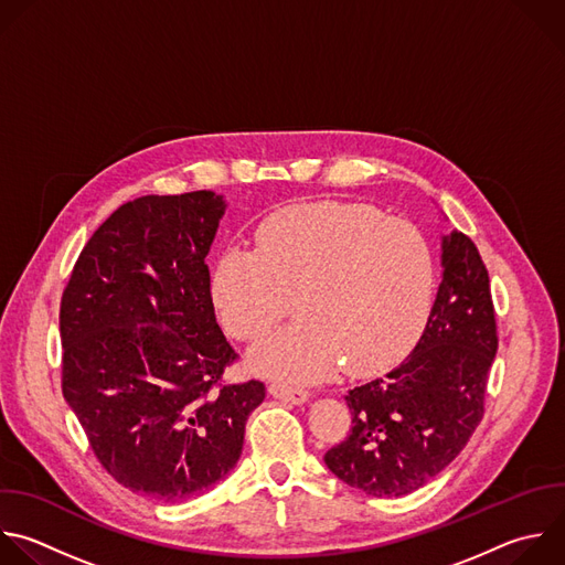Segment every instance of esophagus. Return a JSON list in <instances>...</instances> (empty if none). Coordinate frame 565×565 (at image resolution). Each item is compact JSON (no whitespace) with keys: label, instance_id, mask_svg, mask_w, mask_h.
Wrapping results in <instances>:
<instances>
[{"label":"esophagus","instance_id":"34e87169","mask_svg":"<svg viewBox=\"0 0 565 565\" xmlns=\"http://www.w3.org/2000/svg\"><path fill=\"white\" fill-rule=\"evenodd\" d=\"M268 393L275 397V399H281V402H288V404H303L308 402V391H301V388H290V386H284V384H270L268 386Z\"/></svg>","mask_w":565,"mask_h":565}]
</instances>
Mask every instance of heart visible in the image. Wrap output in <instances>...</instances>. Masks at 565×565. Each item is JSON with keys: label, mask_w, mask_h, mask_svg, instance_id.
I'll use <instances>...</instances> for the list:
<instances>
[{"label": "heart", "mask_w": 565, "mask_h": 565, "mask_svg": "<svg viewBox=\"0 0 565 565\" xmlns=\"http://www.w3.org/2000/svg\"><path fill=\"white\" fill-rule=\"evenodd\" d=\"M255 250L231 246L213 301L231 337L257 341L297 303L299 321L264 339L250 363L284 382L388 367L417 341L433 301L435 257L408 220L367 204L315 202L266 215Z\"/></svg>", "instance_id": "obj_1"}]
</instances>
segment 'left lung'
Listing matches in <instances>:
<instances>
[{"label": "left lung", "instance_id": "8db88e82", "mask_svg": "<svg viewBox=\"0 0 565 565\" xmlns=\"http://www.w3.org/2000/svg\"><path fill=\"white\" fill-rule=\"evenodd\" d=\"M444 277L415 350L380 380L352 388L350 435L326 466L374 497H404L437 477L483 419L497 319L486 264L463 233L441 244Z\"/></svg>", "mask_w": 565, "mask_h": 565}]
</instances>
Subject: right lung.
<instances>
[{
	"label": "right lung",
	"mask_w": 565,
	"mask_h": 565,
	"mask_svg": "<svg viewBox=\"0 0 565 565\" xmlns=\"http://www.w3.org/2000/svg\"><path fill=\"white\" fill-rule=\"evenodd\" d=\"M226 204L213 191L119 206L84 246L62 295V391L106 472L161 503L202 494L239 461L257 380L211 297L206 255Z\"/></svg>",
	"instance_id": "1"
}]
</instances>
